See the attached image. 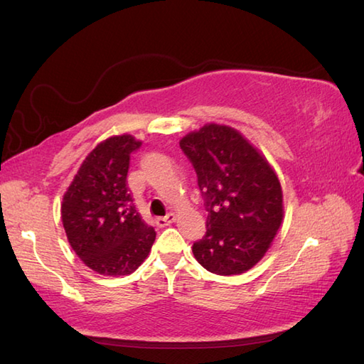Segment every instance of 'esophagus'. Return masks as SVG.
Listing matches in <instances>:
<instances>
[{
  "label": "esophagus",
  "mask_w": 364,
  "mask_h": 364,
  "mask_svg": "<svg viewBox=\"0 0 364 364\" xmlns=\"http://www.w3.org/2000/svg\"><path fill=\"white\" fill-rule=\"evenodd\" d=\"M175 215H173V213H168V215L166 216V218H158V219H156V225H158V227H166V225H170V224H172L173 223V220H175Z\"/></svg>",
  "instance_id": "34e87169"
}]
</instances>
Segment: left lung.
Returning a JSON list of instances; mask_svg holds the SVG:
<instances>
[{
	"mask_svg": "<svg viewBox=\"0 0 364 364\" xmlns=\"http://www.w3.org/2000/svg\"><path fill=\"white\" fill-rule=\"evenodd\" d=\"M205 200L206 233L192 246L208 272L251 269L281 227L282 189L268 161L233 127L206 124L180 141Z\"/></svg>",
	"mask_w": 364,
	"mask_h": 364,
	"instance_id": "8db88e82",
	"label": "left lung"
}]
</instances>
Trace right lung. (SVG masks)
<instances>
[{"label": "right lung", "mask_w": 364, "mask_h": 364, "mask_svg": "<svg viewBox=\"0 0 364 364\" xmlns=\"http://www.w3.org/2000/svg\"><path fill=\"white\" fill-rule=\"evenodd\" d=\"M141 141L115 135L87 156L63 197L61 219L74 252L92 272L124 276L148 257L156 232L135 211L127 170Z\"/></svg>", "instance_id": "add662e5"}]
</instances>
